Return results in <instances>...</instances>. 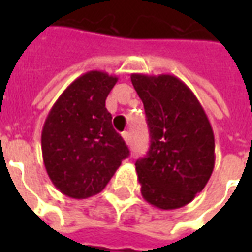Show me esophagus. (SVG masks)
I'll return each instance as SVG.
<instances>
[{"label":"esophagus","mask_w":252,"mask_h":252,"mask_svg":"<svg viewBox=\"0 0 252 252\" xmlns=\"http://www.w3.org/2000/svg\"><path fill=\"white\" fill-rule=\"evenodd\" d=\"M121 136H123V139H124V142L126 143V144H129L131 143V133L129 132H123L121 133Z\"/></svg>","instance_id":"esophagus-1"}]
</instances>
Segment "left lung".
<instances>
[{
    "mask_svg": "<svg viewBox=\"0 0 252 252\" xmlns=\"http://www.w3.org/2000/svg\"><path fill=\"white\" fill-rule=\"evenodd\" d=\"M150 129V150L136 160L140 191L148 204L182 208L205 188L215 167V136L205 110L180 78L132 74Z\"/></svg>",
    "mask_w": 252,
    "mask_h": 252,
    "instance_id": "left-lung-1",
    "label": "left lung"
}]
</instances>
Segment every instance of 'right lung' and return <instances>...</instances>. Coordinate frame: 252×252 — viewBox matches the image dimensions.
Segmentation results:
<instances>
[{
    "mask_svg": "<svg viewBox=\"0 0 252 252\" xmlns=\"http://www.w3.org/2000/svg\"><path fill=\"white\" fill-rule=\"evenodd\" d=\"M117 79L97 70L78 77L44 121L43 162L52 184L67 197L82 200L98 194L129 155L105 108Z\"/></svg>",
    "mask_w": 252,
    "mask_h": 252,
    "instance_id": "1",
    "label": "right lung"
}]
</instances>
